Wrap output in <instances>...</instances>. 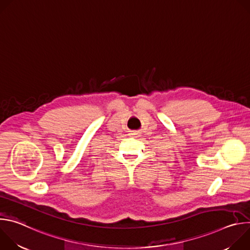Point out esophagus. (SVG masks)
I'll list each match as a JSON object with an SVG mask.
<instances>
[{
    "mask_svg": "<svg viewBox=\"0 0 250 250\" xmlns=\"http://www.w3.org/2000/svg\"><path fill=\"white\" fill-rule=\"evenodd\" d=\"M139 134H140V132H139L138 130H135V131H133V132H132V135H136V136H139Z\"/></svg>",
    "mask_w": 250,
    "mask_h": 250,
    "instance_id": "esophagus-1",
    "label": "esophagus"
}]
</instances>
